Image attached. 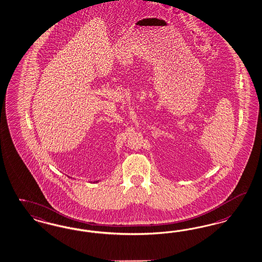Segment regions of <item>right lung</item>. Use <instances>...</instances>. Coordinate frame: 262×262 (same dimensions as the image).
Listing matches in <instances>:
<instances>
[{"label": "right lung", "instance_id": "obj_1", "mask_svg": "<svg viewBox=\"0 0 262 262\" xmlns=\"http://www.w3.org/2000/svg\"><path fill=\"white\" fill-rule=\"evenodd\" d=\"M96 182H98V181H96Z\"/></svg>", "mask_w": 262, "mask_h": 262}]
</instances>
